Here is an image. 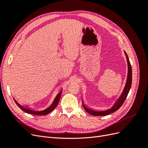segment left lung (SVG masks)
I'll list each match as a JSON object with an SVG mask.
<instances>
[{"instance_id":"left-lung-1","label":"left lung","mask_w":148,"mask_h":148,"mask_svg":"<svg viewBox=\"0 0 148 148\" xmlns=\"http://www.w3.org/2000/svg\"><path fill=\"white\" fill-rule=\"evenodd\" d=\"M125 56H126L127 58V64H128V75H127V82L126 84H125V86L123 89V91L122 93V95L120 96V97L117 100V101L115 102L114 105L111 107L110 109L106 110H102V111H97V110H95L88 108V107L85 106L83 102H82V104L83 108L84 110H86L88 113L92 115H96V116H105L107 115H109L111 113H113L114 112L117 111L120 107L122 106L123 104V102H125V99L128 96V94L130 91V89L131 88V85L132 83V66L130 64V62L128 57L127 54V53L125 52Z\"/></svg>"}]
</instances>
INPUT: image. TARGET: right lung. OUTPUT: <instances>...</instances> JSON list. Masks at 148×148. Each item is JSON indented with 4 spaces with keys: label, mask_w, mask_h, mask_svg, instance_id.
I'll return each mask as SVG.
<instances>
[{
    "label": "right lung",
    "mask_w": 148,
    "mask_h": 148,
    "mask_svg": "<svg viewBox=\"0 0 148 148\" xmlns=\"http://www.w3.org/2000/svg\"><path fill=\"white\" fill-rule=\"evenodd\" d=\"M62 91H60L59 92V94H58V95H57V96L56 97V98L54 99V101H53L52 104L51 105V106H49L48 108L44 109V110H41V111L34 110H32L31 109H29L28 107L22 106L20 104H18V103L15 101V99H14L16 105L18 106L22 110L25 112H26V113L29 114H32V115H46L48 114L49 113H50L51 112H52L58 105V103H59V102L60 98V96H61V95H62Z\"/></svg>",
    "instance_id": "add662e5"
}]
</instances>
